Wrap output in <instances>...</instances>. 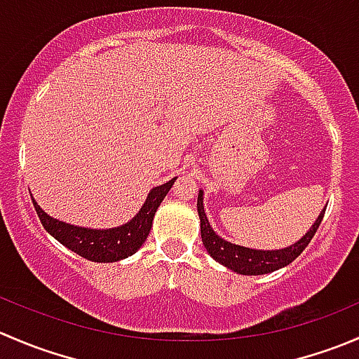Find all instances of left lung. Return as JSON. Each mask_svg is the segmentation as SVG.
Masks as SVG:
<instances>
[{
  "label": "left lung",
  "mask_w": 359,
  "mask_h": 359,
  "mask_svg": "<svg viewBox=\"0 0 359 359\" xmlns=\"http://www.w3.org/2000/svg\"><path fill=\"white\" fill-rule=\"evenodd\" d=\"M325 210L320 213V217L316 219L314 226L307 231L306 236L300 241H297L295 245H292V247L283 250H252L238 247V245H233L229 243V241L222 240L220 236H217L215 231L210 227L208 219H206L205 215V210H203V193L200 191V194H198V215H200L201 222L203 245H205V248L208 250V253L217 260V262L226 266L227 269H233L234 273L247 274V276L273 273V271L293 262V260L304 252V248L311 243L314 233H316L321 220H323Z\"/></svg>",
  "instance_id": "1"
}]
</instances>
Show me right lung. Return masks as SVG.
<instances>
[{
    "instance_id": "add662e5",
    "label": "right lung",
    "mask_w": 359,
    "mask_h": 359,
    "mask_svg": "<svg viewBox=\"0 0 359 359\" xmlns=\"http://www.w3.org/2000/svg\"><path fill=\"white\" fill-rule=\"evenodd\" d=\"M173 182H175V179L163 184V186L154 187L140 212L128 224L114 227V229L99 231L69 226L66 222H60V220L46 215L34 200H32V205H34L43 227L64 247L85 257V259L93 260V262H116V260L132 255L142 247L147 234H149L151 226H153L154 213H156L158 206L161 205L163 198L172 189Z\"/></svg>"
}]
</instances>
